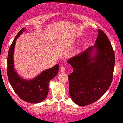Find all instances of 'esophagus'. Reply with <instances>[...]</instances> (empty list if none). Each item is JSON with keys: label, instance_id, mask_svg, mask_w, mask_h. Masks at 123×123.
Instances as JSON below:
<instances>
[{"label": "esophagus", "instance_id": "obj_1", "mask_svg": "<svg viewBox=\"0 0 123 123\" xmlns=\"http://www.w3.org/2000/svg\"><path fill=\"white\" fill-rule=\"evenodd\" d=\"M61 71L62 72H63V73H65V71H66L65 68L62 66V67L61 68Z\"/></svg>", "mask_w": 123, "mask_h": 123}]
</instances>
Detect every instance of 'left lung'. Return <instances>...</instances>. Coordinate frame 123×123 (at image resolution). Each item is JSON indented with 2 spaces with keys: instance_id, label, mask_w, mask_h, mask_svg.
I'll return each instance as SVG.
<instances>
[{
  "instance_id": "8db88e82",
  "label": "left lung",
  "mask_w": 123,
  "mask_h": 123,
  "mask_svg": "<svg viewBox=\"0 0 123 123\" xmlns=\"http://www.w3.org/2000/svg\"><path fill=\"white\" fill-rule=\"evenodd\" d=\"M94 46L68 60L73 71L68 76L69 93L80 106L98 100L111 85L115 53L108 37L101 30Z\"/></svg>"
}]
</instances>
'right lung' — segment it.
<instances>
[{
	"label": "right lung",
	"instance_id": "add662e5",
	"mask_svg": "<svg viewBox=\"0 0 123 123\" xmlns=\"http://www.w3.org/2000/svg\"><path fill=\"white\" fill-rule=\"evenodd\" d=\"M23 28L16 35L10 46L7 57V76L12 88L22 100L30 103H39L44 100L49 92V83L55 76L59 65L43 71L31 80H26L20 77L14 68V52L15 41L24 32Z\"/></svg>",
	"mask_w": 123,
	"mask_h": 123
}]
</instances>
